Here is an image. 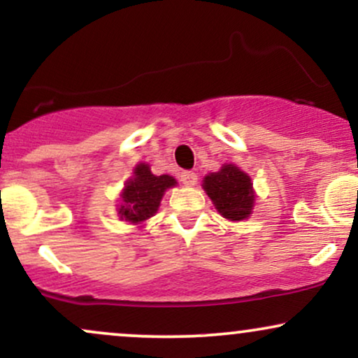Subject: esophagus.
<instances>
[{"instance_id":"34e87169","label":"esophagus","mask_w":358,"mask_h":358,"mask_svg":"<svg viewBox=\"0 0 358 358\" xmlns=\"http://www.w3.org/2000/svg\"><path fill=\"white\" fill-rule=\"evenodd\" d=\"M196 173H193V171H182L180 173V182L183 185H187V187H195L196 185Z\"/></svg>"}]
</instances>
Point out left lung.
Listing matches in <instances>:
<instances>
[{
    "label": "left lung",
    "instance_id": "left-lung-1",
    "mask_svg": "<svg viewBox=\"0 0 358 358\" xmlns=\"http://www.w3.org/2000/svg\"><path fill=\"white\" fill-rule=\"evenodd\" d=\"M202 187L225 219L239 222L248 219L252 212L256 200L252 182L239 166L224 165L215 173H208Z\"/></svg>",
    "mask_w": 358,
    "mask_h": 358
}]
</instances>
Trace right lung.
I'll use <instances>...</instances> for the list:
<instances>
[{
  "label": "right lung",
  "instance_id": "right-lung-1",
  "mask_svg": "<svg viewBox=\"0 0 358 358\" xmlns=\"http://www.w3.org/2000/svg\"><path fill=\"white\" fill-rule=\"evenodd\" d=\"M175 185L176 180L173 176H156L151 173L150 165L139 163L134 168L133 176L124 183V190L121 193V205H119L121 220L141 224L153 217L165 192Z\"/></svg>",
  "mask_w": 358,
  "mask_h": 358
}]
</instances>
